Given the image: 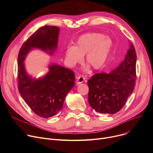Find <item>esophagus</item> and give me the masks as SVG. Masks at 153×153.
Listing matches in <instances>:
<instances>
[{"instance_id": "34e87169", "label": "esophagus", "mask_w": 153, "mask_h": 153, "mask_svg": "<svg viewBox=\"0 0 153 153\" xmlns=\"http://www.w3.org/2000/svg\"><path fill=\"white\" fill-rule=\"evenodd\" d=\"M76 84H80L82 82H84L85 81V78L83 76H77L76 77Z\"/></svg>"}]
</instances>
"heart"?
<instances>
[{"mask_svg": "<svg viewBox=\"0 0 153 153\" xmlns=\"http://www.w3.org/2000/svg\"><path fill=\"white\" fill-rule=\"evenodd\" d=\"M113 47V42L108 36L98 33H88L80 36L74 46H69L65 51V61L73 67L82 60L89 66L98 69L105 62Z\"/></svg>", "mask_w": 153, "mask_h": 153, "instance_id": "heart-1", "label": "heart"}]
</instances>
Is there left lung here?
<instances>
[{"label":"left lung","mask_w":153,"mask_h":153,"mask_svg":"<svg viewBox=\"0 0 153 153\" xmlns=\"http://www.w3.org/2000/svg\"><path fill=\"white\" fill-rule=\"evenodd\" d=\"M136 53L131 44L124 61L110 73L93 75L88 80V101L100 114H114L125 105L136 84Z\"/></svg>","instance_id":"left-lung-1"}]
</instances>
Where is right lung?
<instances>
[{"label": "right lung", "mask_w": 153, "mask_h": 153, "mask_svg": "<svg viewBox=\"0 0 153 153\" xmlns=\"http://www.w3.org/2000/svg\"><path fill=\"white\" fill-rule=\"evenodd\" d=\"M59 33L58 27L39 28L23 43L18 55L19 91L31 110L44 118L56 115L62 109L66 96L75 85V74L71 69L53 64L46 76L32 79L26 73L23 61L34 48L52 54L57 48Z\"/></svg>", "instance_id": "right-lung-1"}]
</instances>
